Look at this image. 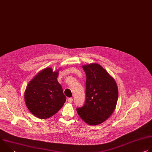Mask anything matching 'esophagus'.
Segmentation results:
<instances>
[{
    "label": "esophagus",
    "mask_w": 152,
    "mask_h": 152,
    "mask_svg": "<svg viewBox=\"0 0 152 152\" xmlns=\"http://www.w3.org/2000/svg\"><path fill=\"white\" fill-rule=\"evenodd\" d=\"M67 101H68L69 103H72V102H73V99L71 98V97H70V98H69V99H67Z\"/></svg>",
    "instance_id": "esophagus-1"
}]
</instances>
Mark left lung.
<instances>
[{
    "mask_svg": "<svg viewBox=\"0 0 152 152\" xmlns=\"http://www.w3.org/2000/svg\"><path fill=\"white\" fill-rule=\"evenodd\" d=\"M85 72L86 100L77 107L79 117L87 124L97 125L109 118L115 110L118 91L117 83L101 66L90 64L82 67Z\"/></svg>",
    "mask_w": 152,
    "mask_h": 152,
    "instance_id": "left-lung-1",
    "label": "left lung"
}]
</instances>
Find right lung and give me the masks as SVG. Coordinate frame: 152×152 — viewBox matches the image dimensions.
Listing matches in <instances>:
<instances>
[{
  "label": "right lung",
  "instance_id": "obj_1",
  "mask_svg": "<svg viewBox=\"0 0 152 152\" xmlns=\"http://www.w3.org/2000/svg\"><path fill=\"white\" fill-rule=\"evenodd\" d=\"M58 72L46 68L28 83L25 92L27 107L35 117L48 118L58 113L66 102L62 86L57 80Z\"/></svg>",
  "mask_w": 152,
  "mask_h": 152
}]
</instances>
